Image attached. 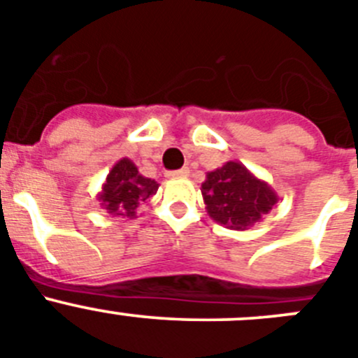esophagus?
Returning <instances> with one entry per match:
<instances>
[{
  "label": "esophagus",
  "instance_id": "1",
  "mask_svg": "<svg viewBox=\"0 0 358 358\" xmlns=\"http://www.w3.org/2000/svg\"><path fill=\"white\" fill-rule=\"evenodd\" d=\"M167 176H169V178H185V176H189V169H187V167H182L178 171L167 173Z\"/></svg>",
  "mask_w": 358,
  "mask_h": 358
}]
</instances>
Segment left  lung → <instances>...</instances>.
<instances>
[{"instance_id": "left-lung-1", "label": "left lung", "mask_w": 358, "mask_h": 358, "mask_svg": "<svg viewBox=\"0 0 358 358\" xmlns=\"http://www.w3.org/2000/svg\"><path fill=\"white\" fill-rule=\"evenodd\" d=\"M201 194L207 214L230 230H248L260 223L278 203V194L269 183L235 160L207 173Z\"/></svg>"}]
</instances>
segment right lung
Returning a JSON list of instances; mask_svg holds the SVG:
<instances>
[{"mask_svg": "<svg viewBox=\"0 0 358 358\" xmlns=\"http://www.w3.org/2000/svg\"><path fill=\"white\" fill-rule=\"evenodd\" d=\"M159 183L146 178L139 173L137 166L130 159H121L112 166L107 180L98 192L101 208L110 215L134 219L137 217V207L150 196L157 194Z\"/></svg>", "mask_w": 358, "mask_h": 358, "instance_id": "obj_1", "label": "right lung"}]
</instances>
